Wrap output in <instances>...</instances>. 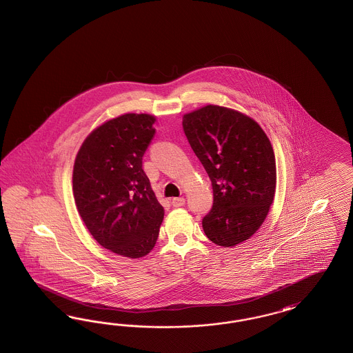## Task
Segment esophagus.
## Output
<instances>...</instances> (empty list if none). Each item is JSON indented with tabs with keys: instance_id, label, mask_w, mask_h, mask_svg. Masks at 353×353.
<instances>
[{
	"instance_id": "obj_1",
	"label": "esophagus",
	"mask_w": 353,
	"mask_h": 353,
	"mask_svg": "<svg viewBox=\"0 0 353 353\" xmlns=\"http://www.w3.org/2000/svg\"><path fill=\"white\" fill-rule=\"evenodd\" d=\"M183 204H185V199L181 198V196L172 199V205H173V207H182Z\"/></svg>"
}]
</instances>
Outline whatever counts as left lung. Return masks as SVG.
<instances>
[{
    "mask_svg": "<svg viewBox=\"0 0 353 353\" xmlns=\"http://www.w3.org/2000/svg\"><path fill=\"white\" fill-rule=\"evenodd\" d=\"M182 127L212 182L204 233L217 246L245 242L264 223L276 192V158L265 132L242 112L214 105L183 115Z\"/></svg>",
    "mask_w": 353,
    "mask_h": 353,
    "instance_id": "8db88e82",
    "label": "left lung"
}]
</instances>
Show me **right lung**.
I'll list each match as a JSON object with an SVG mask.
<instances>
[{
    "label": "right lung",
    "mask_w": 353,
    "mask_h": 353,
    "mask_svg": "<svg viewBox=\"0 0 353 353\" xmlns=\"http://www.w3.org/2000/svg\"><path fill=\"white\" fill-rule=\"evenodd\" d=\"M155 117L125 114L94 129L76 155V207L102 247L137 259L155 246L164 208L142 170Z\"/></svg>",
    "instance_id": "right-lung-1"
}]
</instances>
